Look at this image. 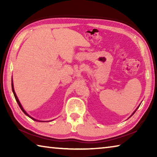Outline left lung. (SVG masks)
<instances>
[{
    "label": "left lung",
    "instance_id": "left-lung-1",
    "mask_svg": "<svg viewBox=\"0 0 157 157\" xmlns=\"http://www.w3.org/2000/svg\"><path fill=\"white\" fill-rule=\"evenodd\" d=\"M139 107H138V108H139ZM138 108H137V109H138ZM136 110H135V111H134V113H132V115H133V114H134V113H135V112H136ZM131 116H130V117H131Z\"/></svg>",
    "mask_w": 157,
    "mask_h": 157
}]
</instances>
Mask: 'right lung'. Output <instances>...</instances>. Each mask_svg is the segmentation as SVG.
<instances>
[{
  "mask_svg": "<svg viewBox=\"0 0 157 157\" xmlns=\"http://www.w3.org/2000/svg\"><path fill=\"white\" fill-rule=\"evenodd\" d=\"M12 92H13V94H14V97H15V99H16V100H17V103H18V106H19V107H20L21 109L23 111V112L24 113L26 116H28V117H30V118L31 119H33V120H34V121H39V122H44V121H37V120H36V119H34V118H33V117H31L30 116H29L28 114L27 113H26V111H25L24 109H23V107H22V105H21V104L20 102H19V100H18V98H17V95H16V93H15V91H14V85H13V82H12Z\"/></svg>",
  "mask_w": 157,
  "mask_h": 157,
  "instance_id": "1",
  "label": "right lung"
}]
</instances>
